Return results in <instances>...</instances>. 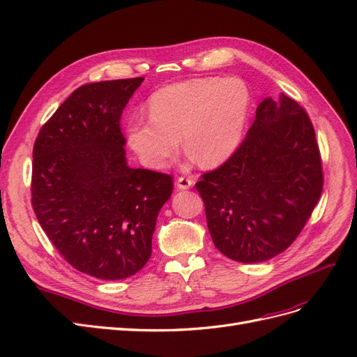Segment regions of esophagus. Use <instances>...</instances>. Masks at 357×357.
Returning <instances> with one entry per match:
<instances>
[{
	"instance_id": "34e87169",
	"label": "esophagus",
	"mask_w": 357,
	"mask_h": 357,
	"mask_svg": "<svg viewBox=\"0 0 357 357\" xmlns=\"http://www.w3.org/2000/svg\"><path fill=\"white\" fill-rule=\"evenodd\" d=\"M192 185H193V180L190 177H178L176 181L177 189H181V190L192 188Z\"/></svg>"
}]
</instances>
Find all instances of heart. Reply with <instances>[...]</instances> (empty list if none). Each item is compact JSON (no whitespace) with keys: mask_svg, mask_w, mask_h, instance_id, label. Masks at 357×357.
Returning <instances> with one entry per match:
<instances>
[{"mask_svg":"<svg viewBox=\"0 0 357 357\" xmlns=\"http://www.w3.org/2000/svg\"><path fill=\"white\" fill-rule=\"evenodd\" d=\"M250 93L243 80L202 77L156 91L147 101L149 117L128 123V139L144 165L162 169L183 146L204 167H215L238 146Z\"/></svg>","mask_w":357,"mask_h":357,"instance_id":"1","label":"heart"}]
</instances>
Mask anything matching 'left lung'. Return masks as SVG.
I'll list each match as a JSON object with an SVG mask.
<instances>
[{"mask_svg": "<svg viewBox=\"0 0 357 357\" xmlns=\"http://www.w3.org/2000/svg\"><path fill=\"white\" fill-rule=\"evenodd\" d=\"M214 245L256 264L284 252L304 229L323 189L319 144L307 112L283 95L257 105L255 122L220 167L195 185Z\"/></svg>", "mask_w": 357, "mask_h": 357, "instance_id": "1", "label": "left lung"}]
</instances>
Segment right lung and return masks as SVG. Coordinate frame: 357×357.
I'll list each match as a JSON object with an SVG mask.
<instances>
[{
    "label": "right lung",
    "mask_w": 357,
    "mask_h": 357,
    "mask_svg": "<svg viewBox=\"0 0 357 357\" xmlns=\"http://www.w3.org/2000/svg\"><path fill=\"white\" fill-rule=\"evenodd\" d=\"M144 77L83 84L41 126L32 149L31 204L59 255L80 273L122 280L152 255L169 174L129 168L121 119Z\"/></svg>",
    "instance_id": "1"
}]
</instances>
